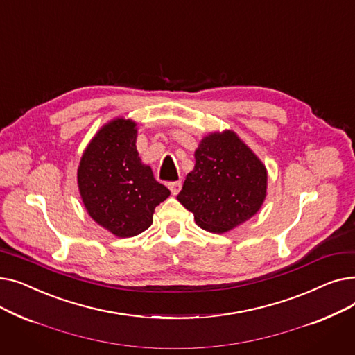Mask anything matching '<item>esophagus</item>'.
Segmentation results:
<instances>
[{
    "mask_svg": "<svg viewBox=\"0 0 355 355\" xmlns=\"http://www.w3.org/2000/svg\"><path fill=\"white\" fill-rule=\"evenodd\" d=\"M168 189L171 190V193H173L174 196H177V194L180 193V190H181V181H173V182H170V184H168Z\"/></svg>",
    "mask_w": 355,
    "mask_h": 355,
    "instance_id": "34e87169",
    "label": "esophagus"
}]
</instances>
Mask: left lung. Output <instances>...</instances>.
Returning <instances> with one entry per match:
<instances>
[{"mask_svg": "<svg viewBox=\"0 0 355 355\" xmlns=\"http://www.w3.org/2000/svg\"><path fill=\"white\" fill-rule=\"evenodd\" d=\"M194 157V170L185 177L177 200L201 229L229 232L262 207L266 166L233 130L204 137Z\"/></svg>", "mask_w": 355, "mask_h": 355, "instance_id": "8db88e82", "label": "left lung"}]
</instances>
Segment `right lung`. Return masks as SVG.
I'll list each match as a JSON object with an SVG mask.
<instances>
[{"mask_svg": "<svg viewBox=\"0 0 355 355\" xmlns=\"http://www.w3.org/2000/svg\"><path fill=\"white\" fill-rule=\"evenodd\" d=\"M137 123L116 118L101 128L82 155L78 184L89 216L118 237H134L153 225L155 207L170 190L137 151Z\"/></svg>", "mask_w": 355, "mask_h": 355, "instance_id": "right-lung-1", "label": "right lung"}]
</instances>
